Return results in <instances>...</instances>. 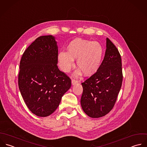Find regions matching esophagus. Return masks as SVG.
<instances>
[{
    "mask_svg": "<svg viewBox=\"0 0 147 147\" xmlns=\"http://www.w3.org/2000/svg\"><path fill=\"white\" fill-rule=\"evenodd\" d=\"M71 83H72V85H75V84H76L78 83V81L75 80V79H72V81H71Z\"/></svg>",
    "mask_w": 147,
    "mask_h": 147,
    "instance_id": "1",
    "label": "esophagus"
}]
</instances>
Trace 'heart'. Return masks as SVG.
<instances>
[{
	"label": "heart",
	"mask_w": 147,
	"mask_h": 147,
	"mask_svg": "<svg viewBox=\"0 0 147 147\" xmlns=\"http://www.w3.org/2000/svg\"><path fill=\"white\" fill-rule=\"evenodd\" d=\"M102 54V47L98 42L77 38L69 43L66 52L59 53L58 64L62 71L68 72L76 59V65L80 69L75 72V75L80 76L82 70L85 76H91L98 71Z\"/></svg>",
	"instance_id": "b5f03b06"
}]
</instances>
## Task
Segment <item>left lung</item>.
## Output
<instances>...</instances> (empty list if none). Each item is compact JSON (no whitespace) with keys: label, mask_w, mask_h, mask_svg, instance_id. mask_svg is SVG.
I'll use <instances>...</instances> for the list:
<instances>
[{"label":"left lung","mask_w":147,"mask_h":147,"mask_svg":"<svg viewBox=\"0 0 147 147\" xmlns=\"http://www.w3.org/2000/svg\"><path fill=\"white\" fill-rule=\"evenodd\" d=\"M121 65L118 49L107 38L105 56L98 71L82 83L81 105L88 116L101 117L113 108L122 84Z\"/></svg>","instance_id":"8db88e82"}]
</instances>
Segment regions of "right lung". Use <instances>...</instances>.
I'll return each instance as SVG.
<instances>
[{
	"instance_id": "add662e5",
	"label": "right lung",
	"mask_w": 147,
	"mask_h": 147,
	"mask_svg": "<svg viewBox=\"0 0 147 147\" xmlns=\"http://www.w3.org/2000/svg\"><path fill=\"white\" fill-rule=\"evenodd\" d=\"M58 47L52 35L38 38L23 53L20 62L18 85L28 109L46 117L58 107L71 81L57 65Z\"/></svg>"
}]
</instances>
